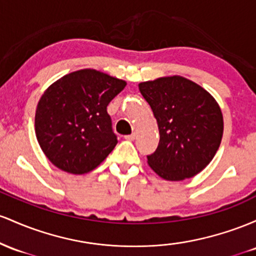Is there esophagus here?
Returning a JSON list of instances; mask_svg holds the SVG:
<instances>
[{"label": "esophagus", "mask_w": 256, "mask_h": 256, "mask_svg": "<svg viewBox=\"0 0 256 256\" xmlns=\"http://www.w3.org/2000/svg\"><path fill=\"white\" fill-rule=\"evenodd\" d=\"M136 134L133 133V134H130V136H126L124 139L128 140V142H133V140L136 139Z\"/></svg>", "instance_id": "1"}]
</instances>
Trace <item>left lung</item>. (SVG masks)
I'll use <instances>...</instances> for the list:
<instances>
[{"label":"left lung","mask_w":256,"mask_h":256,"mask_svg":"<svg viewBox=\"0 0 256 256\" xmlns=\"http://www.w3.org/2000/svg\"><path fill=\"white\" fill-rule=\"evenodd\" d=\"M160 132L157 150L148 164L162 179L182 182L202 172L219 148L224 117L214 96L182 76L139 83Z\"/></svg>","instance_id":"left-lung-1"}]
</instances>
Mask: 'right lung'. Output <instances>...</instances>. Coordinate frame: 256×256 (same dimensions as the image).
Masks as SVG:
<instances>
[{
  "label": "right lung",
  "instance_id": "1",
  "mask_svg": "<svg viewBox=\"0 0 256 256\" xmlns=\"http://www.w3.org/2000/svg\"><path fill=\"white\" fill-rule=\"evenodd\" d=\"M127 82L83 68L52 83L38 100L35 133L56 168L81 175L96 169L117 144L106 108Z\"/></svg>",
  "mask_w": 256,
  "mask_h": 256
}]
</instances>
